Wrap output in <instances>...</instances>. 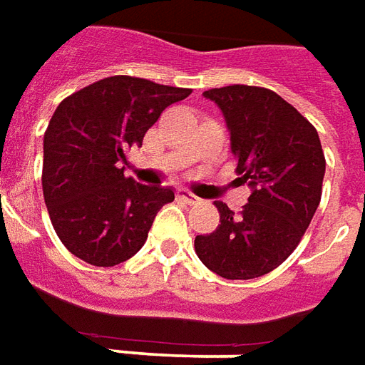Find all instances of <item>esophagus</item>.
<instances>
[{"label": "esophagus", "instance_id": "1", "mask_svg": "<svg viewBox=\"0 0 365 365\" xmlns=\"http://www.w3.org/2000/svg\"><path fill=\"white\" fill-rule=\"evenodd\" d=\"M177 195H178V198H180V200H185L187 204H198V202H200V198H198V196H195L192 192H188V190H185V188H178Z\"/></svg>", "mask_w": 365, "mask_h": 365}]
</instances>
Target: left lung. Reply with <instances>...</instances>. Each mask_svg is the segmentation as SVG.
<instances>
[{
  "label": "left lung",
  "mask_w": 365,
  "mask_h": 365,
  "mask_svg": "<svg viewBox=\"0 0 365 365\" xmlns=\"http://www.w3.org/2000/svg\"><path fill=\"white\" fill-rule=\"evenodd\" d=\"M202 96L224 113L237 175L252 195L240 214L214 202L218 228L196 236V255L220 277H261L293 253L319 208L327 169L319 133L267 88L234 84Z\"/></svg>",
  "instance_id": "obj_1"
}]
</instances>
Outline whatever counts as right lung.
Wrapping results in <instances>:
<instances>
[{"label": "right lung", "mask_w": 365, "mask_h": 365, "mask_svg": "<svg viewBox=\"0 0 365 365\" xmlns=\"http://www.w3.org/2000/svg\"><path fill=\"white\" fill-rule=\"evenodd\" d=\"M188 88L110 76L63 100L43 139V195L64 247L96 267L133 257L157 212L175 200L170 187H147L123 170L128 149Z\"/></svg>", "instance_id": "add662e5"}]
</instances>
